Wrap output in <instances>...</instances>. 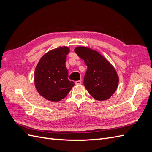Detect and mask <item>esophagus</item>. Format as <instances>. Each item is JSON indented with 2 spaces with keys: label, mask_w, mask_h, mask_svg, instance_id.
<instances>
[{
  "label": "esophagus",
  "mask_w": 152,
  "mask_h": 152,
  "mask_svg": "<svg viewBox=\"0 0 152 152\" xmlns=\"http://www.w3.org/2000/svg\"><path fill=\"white\" fill-rule=\"evenodd\" d=\"M76 85H81L82 84V81L81 80H77L75 82Z\"/></svg>",
  "instance_id": "34e87169"
}]
</instances>
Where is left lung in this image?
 <instances>
[{"label": "left lung", "instance_id": "obj_1", "mask_svg": "<svg viewBox=\"0 0 152 152\" xmlns=\"http://www.w3.org/2000/svg\"><path fill=\"white\" fill-rule=\"evenodd\" d=\"M74 50L87 66L84 79L86 89L96 100L109 99L116 91L119 82L115 69L97 50L84 46L77 47Z\"/></svg>", "mask_w": 152, "mask_h": 152}]
</instances>
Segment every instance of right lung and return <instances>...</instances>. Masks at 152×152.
Returning a JSON list of instances; mask_svg holds the SVG:
<instances>
[{"label":"right lung","instance_id":"obj_1","mask_svg":"<svg viewBox=\"0 0 152 152\" xmlns=\"http://www.w3.org/2000/svg\"><path fill=\"white\" fill-rule=\"evenodd\" d=\"M70 48L59 47L44 54L37 65L34 84L39 94L50 102H58L65 98L75 83L68 79L65 66Z\"/></svg>","mask_w":152,"mask_h":152}]
</instances>
